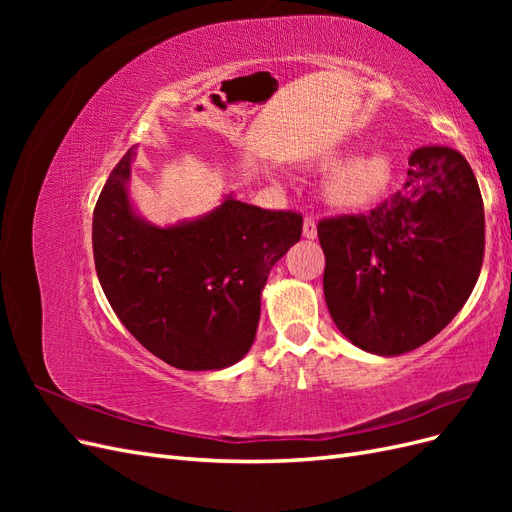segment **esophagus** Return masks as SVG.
Instances as JSON below:
<instances>
[{"label":"esophagus","instance_id":"obj_1","mask_svg":"<svg viewBox=\"0 0 512 512\" xmlns=\"http://www.w3.org/2000/svg\"><path fill=\"white\" fill-rule=\"evenodd\" d=\"M303 237H305V239H316V237H318L316 220H314V218H305V220H303Z\"/></svg>","mask_w":512,"mask_h":512}]
</instances>
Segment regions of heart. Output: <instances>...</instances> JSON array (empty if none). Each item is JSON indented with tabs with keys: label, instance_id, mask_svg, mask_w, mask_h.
<instances>
[{
	"label": "heart",
	"instance_id": "b5f03b06",
	"mask_svg": "<svg viewBox=\"0 0 512 512\" xmlns=\"http://www.w3.org/2000/svg\"><path fill=\"white\" fill-rule=\"evenodd\" d=\"M395 177L391 151L369 149L333 166L322 181V196L335 209L359 211L389 192Z\"/></svg>",
	"mask_w": 512,
	"mask_h": 512
}]
</instances>
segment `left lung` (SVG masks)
Returning a JSON list of instances; mask_svg holds the SVG:
<instances>
[{
  "instance_id": "left-lung-1",
  "label": "left lung",
  "mask_w": 512,
  "mask_h": 512,
  "mask_svg": "<svg viewBox=\"0 0 512 512\" xmlns=\"http://www.w3.org/2000/svg\"><path fill=\"white\" fill-rule=\"evenodd\" d=\"M408 181L367 215L318 224L324 299L335 327L369 354H406L436 337L472 294L485 209L459 151L418 147Z\"/></svg>"
}]
</instances>
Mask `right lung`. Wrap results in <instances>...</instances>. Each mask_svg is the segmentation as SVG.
Masks as SVG:
<instances>
[{"label": "right lung", "mask_w": 512, "mask_h": 512, "mask_svg": "<svg viewBox=\"0 0 512 512\" xmlns=\"http://www.w3.org/2000/svg\"><path fill=\"white\" fill-rule=\"evenodd\" d=\"M136 147L94 209V260L108 303L138 342L185 371H218L250 352L269 271L301 239L303 218L235 196L192 220L158 226L130 196Z\"/></svg>", "instance_id": "1"}]
</instances>
